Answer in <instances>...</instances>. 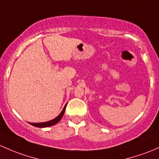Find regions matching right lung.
Masks as SVG:
<instances>
[{"mask_svg": "<svg viewBox=\"0 0 159 159\" xmlns=\"http://www.w3.org/2000/svg\"><path fill=\"white\" fill-rule=\"evenodd\" d=\"M65 108H66V105L64 106V109H63L62 111L61 112V114L57 116V117H55L53 120L48 121V122H44V123H30V124L34 127H51V126L54 125V124H57V122H59L61 120V119L62 118L63 115H64V111H65Z\"/></svg>", "mask_w": 159, "mask_h": 159, "instance_id": "obj_1", "label": "right lung"}]
</instances>
